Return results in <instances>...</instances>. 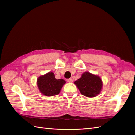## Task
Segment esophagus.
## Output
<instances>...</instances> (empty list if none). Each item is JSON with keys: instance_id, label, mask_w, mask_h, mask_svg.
Here are the masks:
<instances>
[{"instance_id": "esophagus-1", "label": "esophagus", "mask_w": 135, "mask_h": 135, "mask_svg": "<svg viewBox=\"0 0 135 135\" xmlns=\"http://www.w3.org/2000/svg\"><path fill=\"white\" fill-rule=\"evenodd\" d=\"M66 80H67L68 82H69V83L73 82V80L71 78H69V79H66Z\"/></svg>"}]
</instances>
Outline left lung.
Listing matches in <instances>:
<instances>
[{
	"label": "left lung",
	"mask_w": 135,
	"mask_h": 135,
	"mask_svg": "<svg viewBox=\"0 0 135 135\" xmlns=\"http://www.w3.org/2000/svg\"><path fill=\"white\" fill-rule=\"evenodd\" d=\"M81 95L86 97H95L100 93L103 83L100 78L88 72H85L80 78L74 82Z\"/></svg>",
	"instance_id": "8db88e82"
}]
</instances>
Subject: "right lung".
<instances>
[{
	"instance_id": "right-lung-1",
	"label": "right lung",
	"mask_w": 135,
	"mask_h": 135,
	"mask_svg": "<svg viewBox=\"0 0 135 135\" xmlns=\"http://www.w3.org/2000/svg\"><path fill=\"white\" fill-rule=\"evenodd\" d=\"M65 83L66 81L62 79H56L52 72H49L46 74L40 76L37 79L39 91L44 95L47 96L58 95Z\"/></svg>"
}]
</instances>
